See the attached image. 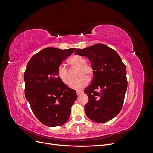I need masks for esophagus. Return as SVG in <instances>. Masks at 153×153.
Here are the masks:
<instances>
[{
    "mask_svg": "<svg viewBox=\"0 0 153 153\" xmlns=\"http://www.w3.org/2000/svg\"><path fill=\"white\" fill-rule=\"evenodd\" d=\"M82 93H83V91H76V94H77L78 96L80 95V94H82Z\"/></svg>",
    "mask_w": 153,
    "mask_h": 153,
    "instance_id": "obj_1",
    "label": "esophagus"
}]
</instances>
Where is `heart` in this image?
I'll return each mask as SVG.
<instances>
[{
  "label": "heart",
  "instance_id": "1",
  "mask_svg": "<svg viewBox=\"0 0 153 153\" xmlns=\"http://www.w3.org/2000/svg\"><path fill=\"white\" fill-rule=\"evenodd\" d=\"M68 63L73 67L78 68L77 77H80L73 80L70 87L73 89H82L86 87L89 83V78H91L93 73V68L90 64L85 62V59L80 55H75L68 61ZM57 75L59 79L63 84L69 85L71 82V78L68 69L64 64H61L57 70Z\"/></svg>",
  "mask_w": 153,
  "mask_h": 153
}]
</instances>
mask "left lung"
Masks as SVG:
<instances>
[{"label": "left lung", "instance_id": "8db88e82", "mask_svg": "<svg viewBox=\"0 0 153 153\" xmlns=\"http://www.w3.org/2000/svg\"><path fill=\"white\" fill-rule=\"evenodd\" d=\"M75 54L89 59L93 68L92 84L84 90L89 98L84 107L87 116L99 123L110 121L123 107L128 86L126 66L118 53L104 44L77 49Z\"/></svg>", "mask_w": 153, "mask_h": 153}]
</instances>
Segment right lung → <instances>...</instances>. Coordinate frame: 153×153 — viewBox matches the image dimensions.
I'll return each mask as SVG.
<instances>
[{
  "label": "right lung",
  "instance_id": "1",
  "mask_svg": "<svg viewBox=\"0 0 153 153\" xmlns=\"http://www.w3.org/2000/svg\"><path fill=\"white\" fill-rule=\"evenodd\" d=\"M75 50L46 48L33 55L27 65L24 77L25 98L35 116L45 126H61L70 116L76 92L59 79L57 70Z\"/></svg>",
  "mask_w": 153,
  "mask_h": 153
}]
</instances>
